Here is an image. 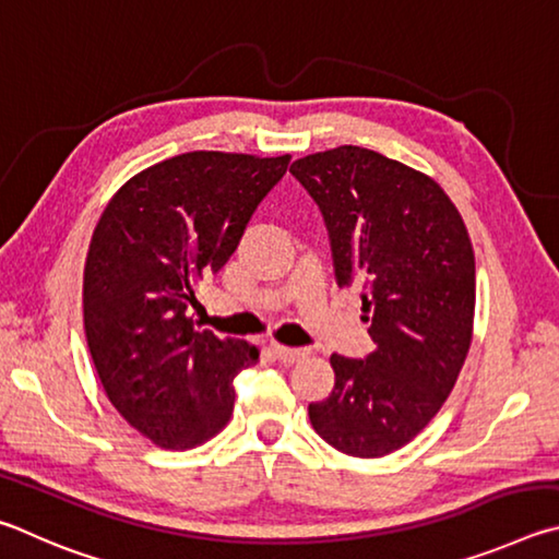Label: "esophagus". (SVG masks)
Here are the masks:
<instances>
[{
    "instance_id": "1",
    "label": "esophagus",
    "mask_w": 559,
    "mask_h": 559,
    "mask_svg": "<svg viewBox=\"0 0 559 559\" xmlns=\"http://www.w3.org/2000/svg\"><path fill=\"white\" fill-rule=\"evenodd\" d=\"M272 350H274V356H277V360H282V364H297L299 358L307 356V348H289V346H280V344H274Z\"/></svg>"
}]
</instances>
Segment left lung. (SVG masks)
Here are the masks:
<instances>
[{"mask_svg":"<svg viewBox=\"0 0 559 559\" xmlns=\"http://www.w3.org/2000/svg\"><path fill=\"white\" fill-rule=\"evenodd\" d=\"M292 174L324 215L338 287L364 289L376 350L331 356L336 383L309 405L317 435L360 459L429 425L474 334L476 262L462 213L432 176L364 146L301 156Z\"/></svg>","mask_w":559,"mask_h":559,"instance_id":"left-lung-1","label":"left lung"}]
</instances>
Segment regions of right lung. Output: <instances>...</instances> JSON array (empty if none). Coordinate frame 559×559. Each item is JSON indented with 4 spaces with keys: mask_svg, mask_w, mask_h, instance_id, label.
I'll list each match as a JSON object with an SVG mask.
<instances>
[{
    "mask_svg": "<svg viewBox=\"0 0 559 559\" xmlns=\"http://www.w3.org/2000/svg\"><path fill=\"white\" fill-rule=\"evenodd\" d=\"M289 159L171 156L134 174L95 225L83 272L87 348L107 400L156 447L183 452L230 423L233 378L260 350L199 329L189 307Z\"/></svg>",
    "mask_w": 559,
    "mask_h": 559,
    "instance_id": "right-lung-1",
    "label": "right lung"
}]
</instances>
